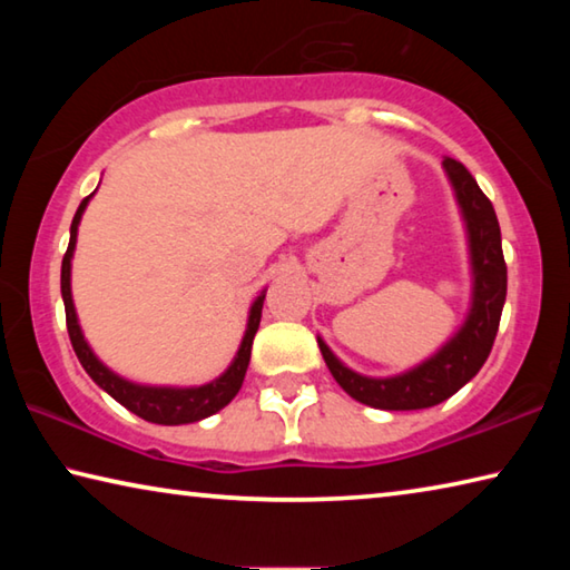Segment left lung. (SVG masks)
I'll list each match as a JSON object with an SVG mask.
<instances>
[{"label": "left lung", "instance_id": "left-lung-1", "mask_svg": "<svg viewBox=\"0 0 570 570\" xmlns=\"http://www.w3.org/2000/svg\"><path fill=\"white\" fill-rule=\"evenodd\" d=\"M442 166H445L452 186H455L470 234L475 288H472V308L468 322L435 356H430L428 362H422L410 372L387 380L362 377V374L346 370L330 352V346L320 340L324 362L330 366L332 377L340 382V387L356 402L377 410H424L452 397L485 364L490 350H493L500 314H503L508 266L503 258V244H500L495 208L460 160L445 156Z\"/></svg>", "mask_w": 570, "mask_h": 570}]
</instances>
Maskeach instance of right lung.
<instances>
[{
	"label": "right lung",
	"mask_w": 570,
	"mask_h": 570,
	"mask_svg": "<svg viewBox=\"0 0 570 570\" xmlns=\"http://www.w3.org/2000/svg\"><path fill=\"white\" fill-rule=\"evenodd\" d=\"M88 198H82L80 208L72 218L70 226V246L65 250L62 258V298H65V320H67V334H70L72 350L77 354V360L85 366V372L90 374L95 384L110 394L112 400H118L122 407H128L130 412L138 414V417L156 422V424H186V422H198L214 414L218 410H224L226 404L236 397L240 384H244L246 370H248V360H250V344H254V336L258 330V322H262V308H264V298L262 294L250 306L248 314V330L244 334V342H240V350L236 354L234 364L228 366L226 374H220L216 382L204 384V387H190V390H170V387H140V384H132L128 380L112 374L108 366H105L98 356L92 354V350L85 342V336L80 332V324H77V314H75V304H72V294H70V262H72V250H75V240H77V226H80L82 210L88 206Z\"/></svg>",
	"instance_id": "right-lung-1"
}]
</instances>
